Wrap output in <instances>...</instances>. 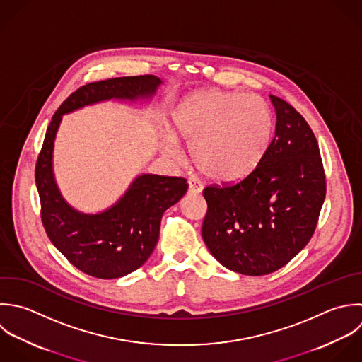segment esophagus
I'll use <instances>...</instances> for the list:
<instances>
[{"label":"esophagus","mask_w":362,"mask_h":362,"mask_svg":"<svg viewBox=\"0 0 362 362\" xmlns=\"http://www.w3.org/2000/svg\"><path fill=\"white\" fill-rule=\"evenodd\" d=\"M187 183H189V193H190V194H199V193H202L203 185H202L199 180L190 179Z\"/></svg>","instance_id":"obj_1"}]
</instances>
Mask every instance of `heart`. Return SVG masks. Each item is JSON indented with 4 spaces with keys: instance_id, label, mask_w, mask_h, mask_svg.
<instances>
[{
    "instance_id": "b5f03b06",
    "label": "heart",
    "mask_w": 362,
    "mask_h": 362,
    "mask_svg": "<svg viewBox=\"0 0 362 362\" xmlns=\"http://www.w3.org/2000/svg\"><path fill=\"white\" fill-rule=\"evenodd\" d=\"M173 128L190 144L197 169L207 177L230 183L251 173L265 155L274 128L267 101L257 94L203 90L182 100L172 114ZM165 151L179 156L176 135L165 131Z\"/></svg>"
}]
</instances>
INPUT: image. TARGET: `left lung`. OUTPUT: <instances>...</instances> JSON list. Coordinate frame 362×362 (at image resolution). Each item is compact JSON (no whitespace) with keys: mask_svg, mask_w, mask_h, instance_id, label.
<instances>
[{"mask_svg":"<svg viewBox=\"0 0 362 362\" xmlns=\"http://www.w3.org/2000/svg\"><path fill=\"white\" fill-rule=\"evenodd\" d=\"M276 128L257 168L233 185L203 190L202 227L211 255L250 276L285 267L315 234L326 197V175L317 139L306 119L271 95Z\"/></svg>","mask_w":362,"mask_h":362,"instance_id":"obj_1","label":"left lung"}]
</instances>
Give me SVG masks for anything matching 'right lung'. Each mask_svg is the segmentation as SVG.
Returning <instances> with one entry per match:
<instances>
[{"label": "right lung", "instance_id": "right-lung-1", "mask_svg": "<svg viewBox=\"0 0 362 362\" xmlns=\"http://www.w3.org/2000/svg\"><path fill=\"white\" fill-rule=\"evenodd\" d=\"M152 74L88 83L71 93L53 114L35 166L40 218L52 244L81 272L98 279L125 276L142 267L159 238L163 213L187 192L185 177L139 175L110 209L83 214L62 197L52 169L53 141L62 115L104 100H136L155 94Z\"/></svg>", "mask_w": 362, "mask_h": 362}]
</instances>
